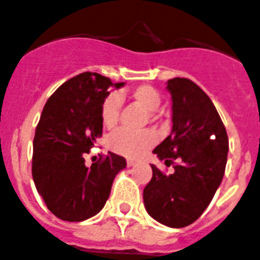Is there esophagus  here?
<instances>
[{
	"label": "esophagus",
	"mask_w": 260,
	"mask_h": 260,
	"mask_svg": "<svg viewBox=\"0 0 260 260\" xmlns=\"http://www.w3.org/2000/svg\"><path fill=\"white\" fill-rule=\"evenodd\" d=\"M126 165H128V167H135L136 161L135 159H128V161H126Z\"/></svg>",
	"instance_id": "34e87169"
}]
</instances>
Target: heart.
<instances>
[{"label":"heart","instance_id":"heart-1","mask_svg":"<svg viewBox=\"0 0 260 260\" xmlns=\"http://www.w3.org/2000/svg\"><path fill=\"white\" fill-rule=\"evenodd\" d=\"M129 98L135 102L136 105L143 107L149 113H154L161 106V96L153 86L140 85L134 88L129 92ZM121 101L117 95H109L106 98L101 107V118L106 128H114L118 122L120 117ZM155 143V135L151 131H134L118 129L113 132L109 139L107 146L114 153L125 157L135 158L145 153L146 150L150 149Z\"/></svg>","mask_w":260,"mask_h":260}]
</instances>
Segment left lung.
<instances>
[{"mask_svg":"<svg viewBox=\"0 0 260 260\" xmlns=\"http://www.w3.org/2000/svg\"><path fill=\"white\" fill-rule=\"evenodd\" d=\"M172 96V132L154 149L165 165L176 161L171 175L151 165L143 190L146 211L168 228L189 226L203 215L222 183L229 138L209 96L189 78L167 84Z\"/></svg>","mask_w":260,"mask_h":260,"instance_id":"obj_1","label":"left lung"}]
</instances>
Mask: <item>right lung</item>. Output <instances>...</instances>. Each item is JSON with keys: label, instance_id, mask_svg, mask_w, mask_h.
Returning <instances> with one entry per match:
<instances>
[{"label": "right lung", "instance_id": "right-lung-1", "mask_svg": "<svg viewBox=\"0 0 260 260\" xmlns=\"http://www.w3.org/2000/svg\"><path fill=\"white\" fill-rule=\"evenodd\" d=\"M113 84L98 73H81L48 99L32 142V179L55 216L82 222L95 216L110 196L115 175L126 167L110 153L86 167L84 155L102 136L101 107Z\"/></svg>", "mask_w": 260, "mask_h": 260}]
</instances>
